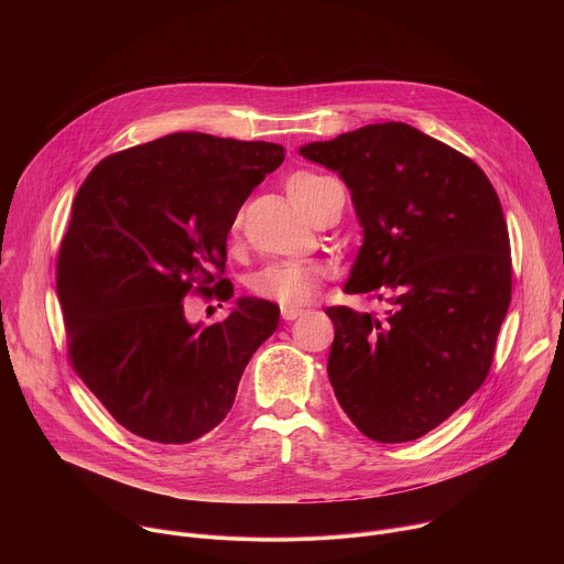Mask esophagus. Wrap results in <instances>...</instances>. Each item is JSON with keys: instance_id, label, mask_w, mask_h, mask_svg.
I'll return each mask as SVG.
<instances>
[{"instance_id": "obj_1", "label": "esophagus", "mask_w": 564, "mask_h": 564, "mask_svg": "<svg viewBox=\"0 0 564 564\" xmlns=\"http://www.w3.org/2000/svg\"><path fill=\"white\" fill-rule=\"evenodd\" d=\"M303 314V307H296V305H283L281 307V316L285 318V321H294L296 316H301Z\"/></svg>"}]
</instances>
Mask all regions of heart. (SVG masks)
<instances>
[{"mask_svg": "<svg viewBox=\"0 0 564 564\" xmlns=\"http://www.w3.org/2000/svg\"><path fill=\"white\" fill-rule=\"evenodd\" d=\"M330 183V178L318 176L312 172H299L288 181V194L292 203L312 220L321 196H324V187ZM240 225V218L236 216L231 223V229L236 231ZM321 276H324V268L316 263H303V261H283L261 268L252 274L250 288L257 296L276 301L281 305H303L312 301L318 292Z\"/></svg>", "mask_w": 564, "mask_h": 564, "instance_id": "1", "label": "heart"}]
</instances>
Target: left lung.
Masks as SVG:
<instances>
[{"instance_id":"1","label":"left lung","mask_w":564,"mask_h":564,"mask_svg":"<svg viewBox=\"0 0 564 564\" xmlns=\"http://www.w3.org/2000/svg\"><path fill=\"white\" fill-rule=\"evenodd\" d=\"M348 185L364 243L344 285L383 316L328 307V377L352 424L381 444L448 420L489 375L511 301L500 198L470 158L406 122L299 147Z\"/></svg>"}]
</instances>
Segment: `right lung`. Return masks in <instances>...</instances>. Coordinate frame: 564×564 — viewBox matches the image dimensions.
<instances>
[{"mask_svg": "<svg viewBox=\"0 0 564 564\" xmlns=\"http://www.w3.org/2000/svg\"><path fill=\"white\" fill-rule=\"evenodd\" d=\"M285 158L281 144L181 131L105 158L73 200L57 259L68 359L133 435L189 444L229 413L279 305L238 296L220 324H192L185 296L214 288L227 234Z\"/></svg>", "mask_w": 564, "mask_h": 564, "instance_id": "1", "label": "right lung"}]
</instances>
